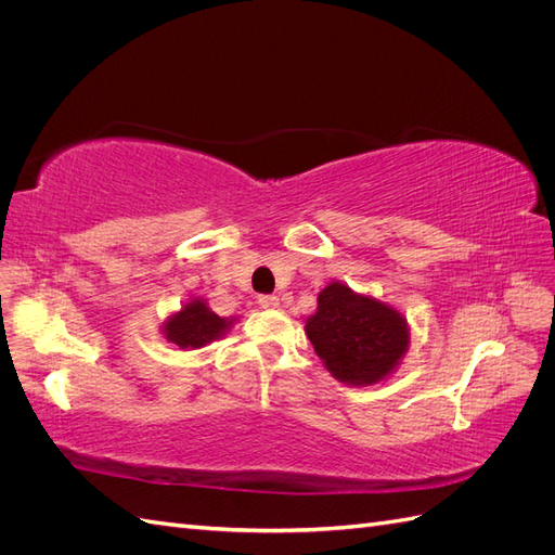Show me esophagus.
<instances>
[{"mask_svg": "<svg viewBox=\"0 0 555 555\" xmlns=\"http://www.w3.org/2000/svg\"><path fill=\"white\" fill-rule=\"evenodd\" d=\"M259 306L266 308V310H275V308H280V298L275 294L259 296Z\"/></svg>", "mask_w": 555, "mask_h": 555, "instance_id": "esophagus-1", "label": "esophagus"}]
</instances>
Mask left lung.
<instances>
[{"label":"left lung","mask_w":555,"mask_h":555,"mask_svg":"<svg viewBox=\"0 0 555 555\" xmlns=\"http://www.w3.org/2000/svg\"><path fill=\"white\" fill-rule=\"evenodd\" d=\"M306 333L328 373L345 384L367 386L396 371L410 345L405 317L377 298L331 282L317 296Z\"/></svg>","instance_id":"8db88e82"}]
</instances>
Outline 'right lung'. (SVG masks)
I'll return each instance as SVG.
<instances>
[{"mask_svg": "<svg viewBox=\"0 0 555 555\" xmlns=\"http://www.w3.org/2000/svg\"><path fill=\"white\" fill-rule=\"evenodd\" d=\"M229 326L231 319L217 317L204 300L192 298L180 312L169 317V322L164 324V335L180 349H198L222 338Z\"/></svg>", "mask_w": 555, "mask_h": 555, "instance_id": "obj_1", "label": "right lung"}]
</instances>
